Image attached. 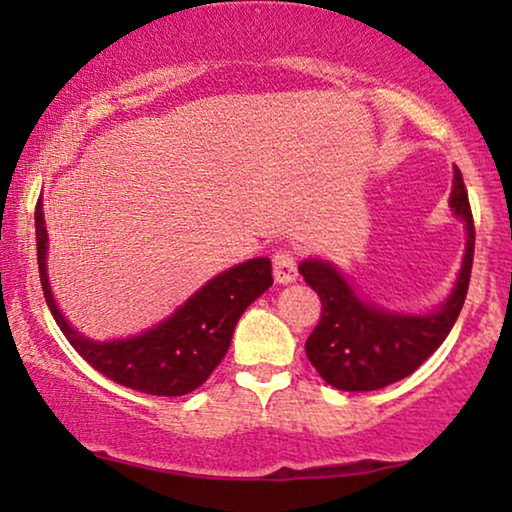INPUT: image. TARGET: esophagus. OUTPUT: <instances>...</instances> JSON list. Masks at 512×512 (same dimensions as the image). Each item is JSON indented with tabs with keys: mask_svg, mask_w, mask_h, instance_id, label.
Returning <instances> with one entry per match:
<instances>
[{
	"mask_svg": "<svg viewBox=\"0 0 512 512\" xmlns=\"http://www.w3.org/2000/svg\"><path fill=\"white\" fill-rule=\"evenodd\" d=\"M272 275H275L277 284H291L296 282L298 277V263L293 251L289 249H279L272 256Z\"/></svg>",
	"mask_w": 512,
	"mask_h": 512,
	"instance_id": "34e87169",
	"label": "esophagus"
}]
</instances>
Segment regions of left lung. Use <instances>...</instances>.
Returning <instances> with one entry per match:
<instances>
[{"mask_svg":"<svg viewBox=\"0 0 512 512\" xmlns=\"http://www.w3.org/2000/svg\"><path fill=\"white\" fill-rule=\"evenodd\" d=\"M450 207L466 223V254L452 296L431 314H396L356 296L326 261L300 263V275L317 291L321 317L305 342L307 359L335 389L375 391L415 373L452 331L471 282L475 228L459 167H454Z\"/></svg>","mask_w":512,"mask_h":512,"instance_id":"1","label":"left lung"}]
</instances>
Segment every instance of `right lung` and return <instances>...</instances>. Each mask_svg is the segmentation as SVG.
<instances>
[{"label":"right lung","mask_w":512,"mask_h":512,"mask_svg":"<svg viewBox=\"0 0 512 512\" xmlns=\"http://www.w3.org/2000/svg\"><path fill=\"white\" fill-rule=\"evenodd\" d=\"M37 261L48 310L76 352L116 384L153 396H184L198 389L226 356L237 319L272 286L270 258L235 265L195 291L170 319L142 335L95 342L67 324L55 305L46 277V242L41 200L34 209Z\"/></svg>","instance_id":"add662e5"}]
</instances>
